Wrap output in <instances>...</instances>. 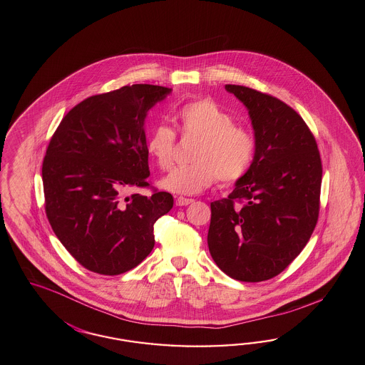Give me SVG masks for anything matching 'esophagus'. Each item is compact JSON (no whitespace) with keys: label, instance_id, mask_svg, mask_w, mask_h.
Masks as SVG:
<instances>
[{"label":"esophagus","instance_id":"obj_1","mask_svg":"<svg viewBox=\"0 0 365 365\" xmlns=\"http://www.w3.org/2000/svg\"><path fill=\"white\" fill-rule=\"evenodd\" d=\"M191 202H194V200H191V198H185V197L176 198V205H178V206H187V205L191 204Z\"/></svg>","mask_w":365,"mask_h":365}]
</instances>
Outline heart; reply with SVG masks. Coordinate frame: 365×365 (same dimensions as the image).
<instances>
[{
    "label": "heart",
    "mask_w": 365,
    "mask_h": 365,
    "mask_svg": "<svg viewBox=\"0 0 365 365\" xmlns=\"http://www.w3.org/2000/svg\"><path fill=\"white\" fill-rule=\"evenodd\" d=\"M178 120L183 134L198 138L191 160L194 164L174 168L160 180L161 189L192 195L209 187L219 178L234 183L247 173L255 153L252 133L239 125L227 110L212 99H200L179 108ZM176 135L165 125H158L146 138L149 158L160 170L174 163Z\"/></svg>",
    "instance_id": "b5f03b06"
}]
</instances>
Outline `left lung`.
Wrapping results in <instances>:
<instances>
[{
  "instance_id": "1",
  "label": "left lung",
  "mask_w": 365,
  "mask_h": 365,
  "mask_svg": "<svg viewBox=\"0 0 365 365\" xmlns=\"http://www.w3.org/2000/svg\"><path fill=\"white\" fill-rule=\"evenodd\" d=\"M225 89L248 110L255 153L228 198L210 204L207 246L227 276L258 282L279 274L314 232L321 155L306 122L288 104L243 86Z\"/></svg>"
}]
</instances>
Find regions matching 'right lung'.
I'll return each instance as SVG.
<instances>
[{
	"label": "right lung",
	"mask_w": 365,
	"mask_h": 365,
	"mask_svg": "<svg viewBox=\"0 0 365 365\" xmlns=\"http://www.w3.org/2000/svg\"><path fill=\"white\" fill-rule=\"evenodd\" d=\"M171 88L133 84L73 107L50 140L42 167L48 222L86 269L117 276L143 262L155 246L153 225L174 206L170 192L128 190L149 183L148 111Z\"/></svg>",
	"instance_id": "right-lung-1"
}]
</instances>
